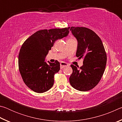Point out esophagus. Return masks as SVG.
Returning <instances> with one entry per match:
<instances>
[{
    "label": "esophagus",
    "instance_id": "obj_1",
    "mask_svg": "<svg viewBox=\"0 0 122 122\" xmlns=\"http://www.w3.org/2000/svg\"><path fill=\"white\" fill-rule=\"evenodd\" d=\"M69 66V65L68 63L64 62H62L60 63V68L62 69L64 67H67V66Z\"/></svg>",
    "mask_w": 122,
    "mask_h": 122
}]
</instances>
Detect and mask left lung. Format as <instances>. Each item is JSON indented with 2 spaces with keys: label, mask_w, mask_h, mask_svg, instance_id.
I'll return each instance as SVG.
<instances>
[{
  "label": "left lung",
  "mask_w": 122,
  "mask_h": 122,
  "mask_svg": "<svg viewBox=\"0 0 122 122\" xmlns=\"http://www.w3.org/2000/svg\"><path fill=\"white\" fill-rule=\"evenodd\" d=\"M70 30L78 41L76 55L83 59V65L78 68L71 65L73 73L69 82L75 89L86 92L100 81L106 68L107 53L100 37L93 30L84 27H71Z\"/></svg>",
  "instance_id": "8db88e82"
}]
</instances>
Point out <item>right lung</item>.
<instances>
[{
    "instance_id": "1",
    "label": "right lung",
    "mask_w": 122,
    "mask_h": 122,
    "mask_svg": "<svg viewBox=\"0 0 122 122\" xmlns=\"http://www.w3.org/2000/svg\"><path fill=\"white\" fill-rule=\"evenodd\" d=\"M69 27L42 30L36 32L23 43L18 56V66L22 80L34 92L42 93L52 87L60 63L45 61L56 40L68 36Z\"/></svg>"
}]
</instances>
